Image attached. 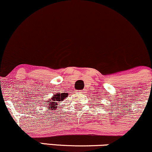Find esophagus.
<instances>
[{
  "mask_svg": "<svg viewBox=\"0 0 152 152\" xmlns=\"http://www.w3.org/2000/svg\"><path fill=\"white\" fill-rule=\"evenodd\" d=\"M78 93H79V94H83L85 92H84V91L81 90V91H78Z\"/></svg>",
  "mask_w": 152,
  "mask_h": 152,
  "instance_id": "34e87169",
  "label": "esophagus"
}]
</instances>
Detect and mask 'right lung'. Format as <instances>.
<instances>
[{
    "mask_svg": "<svg viewBox=\"0 0 152 152\" xmlns=\"http://www.w3.org/2000/svg\"><path fill=\"white\" fill-rule=\"evenodd\" d=\"M68 96V94H65V93H63V94H54L53 96V98L51 99L52 100L50 101V103H48V104H49L48 106H50L49 109H52V108H53V109H56L57 106L58 105V103L60 102H62V101H64V99H65V97H67ZM48 102H49V101H48ZM46 104V103H45ZM46 105V104H45Z\"/></svg>",
    "mask_w": 152,
    "mask_h": 152,
    "instance_id": "1",
    "label": "right lung"
}]
</instances>
